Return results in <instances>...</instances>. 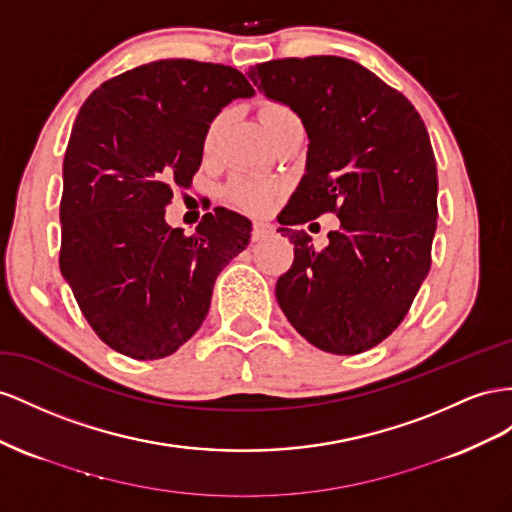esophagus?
<instances>
[{"label":"esophagus","instance_id":"obj_1","mask_svg":"<svg viewBox=\"0 0 512 512\" xmlns=\"http://www.w3.org/2000/svg\"><path fill=\"white\" fill-rule=\"evenodd\" d=\"M272 233H274V227H272L270 223H255V225H253V240H255V242L272 236Z\"/></svg>","mask_w":512,"mask_h":512}]
</instances>
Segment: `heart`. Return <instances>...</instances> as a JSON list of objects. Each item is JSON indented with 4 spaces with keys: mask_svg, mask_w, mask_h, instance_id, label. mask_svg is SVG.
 I'll use <instances>...</instances> for the list:
<instances>
[{
    "mask_svg": "<svg viewBox=\"0 0 512 512\" xmlns=\"http://www.w3.org/2000/svg\"><path fill=\"white\" fill-rule=\"evenodd\" d=\"M259 118L268 135H272L276 128H281L287 122L298 120L296 113L291 111L283 102H264L259 109ZM225 128V115L214 118L206 130V139H203V150L208 154L214 152L218 137H221ZM227 197L236 203V206L248 210V212H264L272 199L276 197V186L264 178H253V175H240L233 180L227 188Z\"/></svg>",
    "mask_w": 512,
    "mask_h": 512,
    "instance_id": "1",
    "label": "heart"
}]
</instances>
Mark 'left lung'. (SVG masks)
<instances>
[{
    "instance_id": "left-lung-1",
    "label": "left lung",
    "mask_w": 512,
    "mask_h": 512,
    "mask_svg": "<svg viewBox=\"0 0 512 512\" xmlns=\"http://www.w3.org/2000/svg\"><path fill=\"white\" fill-rule=\"evenodd\" d=\"M248 77L298 113L306 173L279 214L294 264L276 281L289 324L311 345L354 356L397 330L431 268L437 169L425 122L401 92L337 55L285 57ZM334 211L342 227L315 252L289 226Z\"/></svg>"
}]
</instances>
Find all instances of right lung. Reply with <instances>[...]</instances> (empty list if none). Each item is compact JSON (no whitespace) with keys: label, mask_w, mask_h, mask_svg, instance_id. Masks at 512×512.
<instances>
[{"label":"right lung","mask_w":512,"mask_h":512,"mask_svg":"<svg viewBox=\"0 0 512 512\" xmlns=\"http://www.w3.org/2000/svg\"><path fill=\"white\" fill-rule=\"evenodd\" d=\"M255 90L240 70L158 60L83 102L64 156L60 270L100 341L135 360L180 349L208 315L216 276L251 240L246 216L214 208L193 236L171 229L210 122Z\"/></svg>","instance_id":"add662e5"}]
</instances>
